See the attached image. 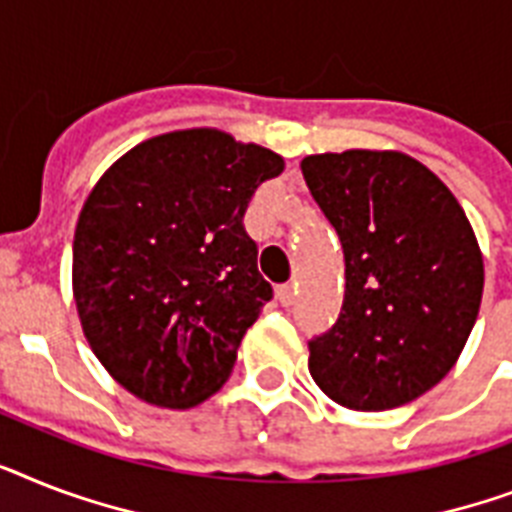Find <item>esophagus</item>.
<instances>
[{"label":"esophagus","mask_w":512,"mask_h":512,"mask_svg":"<svg viewBox=\"0 0 512 512\" xmlns=\"http://www.w3.org/2000/svg\"><path fill=\"white\" fill-rule=\"evenodd\" d=\"M276 297H278V302H281V305H284V307L294 305V297H297V286H294V284H281L276 289Z\"/></svg>","instance_id":"1"}]
</instances>
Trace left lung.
Here are the masks:
<instances>
[{
    "instance_id": "left-lung-1",
    "label": "left lung",
    "mask_w": 512,
    "mask_h": 512,
    "mask_svg": "<svg viewBox=\"0 0 512 512\" xmlns=\"http://www.w3.org/2000/svg\"><path fill=\"white\" fill-rule=\"evenodd\" d=\"M344 249L342 313L310 339V376L350 410H392L458 363L484 292V257L452 191L402 152L302 160Z\"/></svg>"
}]
</instances>
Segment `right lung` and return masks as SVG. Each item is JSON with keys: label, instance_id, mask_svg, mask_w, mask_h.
<instances>
[{"label": "right lung", "instance_id": "obj_1", "mask_svg": "<svg viewBox=\"0 0 512 512\" xmlns=\"http://www.w3.org/2000/svg\"><path fill=\"white\" fill-rule=\"evenodd\" d=\"M284 157L215 128L141 141L91 189L73 297L91 350L139 400L186 410L226 384L273 286L244 213Z\"/></svg>", "mask_w": 512, "mask_h": 512}]
</instances>
